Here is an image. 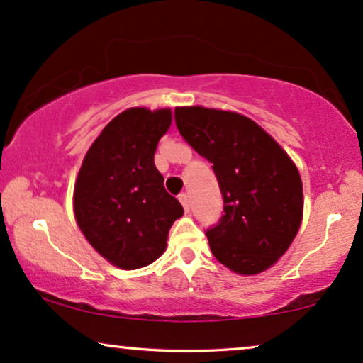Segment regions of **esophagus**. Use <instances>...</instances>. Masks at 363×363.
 I'll list each match as a JSON object with an SVG mask.
<instances>
[{
    "mask_svg": "<svg viewBox=\"0 0 363 363\" xmlns=\"http://www.w3.org/2000/svg\"><path fill=\"white\" fill-rule=\"evenodd\" d=\"M179 201H181L182 208L189 211V196H187V192H181V194H179Z\"/></svg>",
    "mask_w": 363,
    "mask_h": 363,
    "instance_id": "1",
    "label": "esophagus"
}]
</instances>
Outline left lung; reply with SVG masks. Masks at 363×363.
<instances>
[{
    "instance_id": "left-lung-1",
    "label": "left lung",
    "mask_w": 363,
    "mask_h": 363,
    "mask_svg": "<svg viewBox=\"0 0 363 363\" xmlns=\"http://www.w3.org/2000/svg\"><path fill=\"white\" fill-rule=\"evenodd\" d=\"M174 118L187 144L213 164L223 216L208 228L216 259L240 274L277 263L303 216L300 172L277 140L236 112L177 107Z\"/></svg>"
}]
</instances>
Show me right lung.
<instances>
[{
	"mask_svg": "<svg viewBox=\"0 0 363 363\" xmlns=\"http://www.w3.org/2000/svg\"><path fill=\"white\" fill-rule=\"evenodd\" d=\"M171 122L169 108L118 113L91 144L77 177V224L90 245L122 269L157 259L172 223L184 214L154 164Z\"/></svg>",
	"mask_w": 363,
	"mask_h": 363,
	"instance_id": "obj_1",
	"label": "right lung"
}]
</instances>
